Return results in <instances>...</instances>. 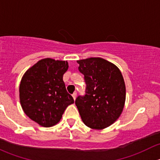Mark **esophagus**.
Wrapping results in <instances>:
<instances>
[{
  "label": "esophagus",
  "instance_id": "esophagus-1",
  "mask_svg": "<svg viewBox=\"0 0 160 160\" xmlns=\"http://www.w3.org/2000/svg\"><path fill=\"white\" fill-rule=\"evenodd\" d=\"M72 98H73V100H75L76 98H77V93H76V92L75 93H73L72 94Z\"/></svg>",
  "mask_w": 160,
  "mask_h": 160
}]
</instances>
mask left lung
I'll use <instances>...</instances> for the list:
<instances>
[{
  "label": "left lung",
  "instance_id": "8db88e82",
  "mask_svg": "<svg viewBox=\"0 0 160 160\" xmlns=\"http://www.w3.org/2000/svg\"><path fill=\"white\" fill-rule=\"evenodd\" d=\"M84 76L85 94L75 101L83 123L93 129L110 126L119 118L125 101V84L119 69L102 58L78 60Z\"/></svg>",
  "mask_w": 160,
  "mask_h": 160
}]
</instances>
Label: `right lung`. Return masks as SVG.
<instances>
[{
	"mask_svg": "<svg viewBox=\"0 0 160 160\" xmlns=\"http://www.w3.org/2000/svg\"><path fill=\"white\" fill-rule=\"evenodd\" d=\"M68 67L67 61L47 58L38 61L22 77L19 88L22 109L42 126L57 124L66 108L73 104L62 80Z\"/></svg>",
	"mask_w": 160,
	"mask_h": 160,
	"instance_id": "1",
	"label": "right lung"
}]
</instances>
